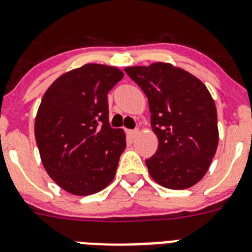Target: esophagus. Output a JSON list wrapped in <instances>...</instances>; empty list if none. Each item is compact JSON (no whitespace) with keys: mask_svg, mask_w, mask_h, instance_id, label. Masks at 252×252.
<instances>
[{"mask_svg":"<svg viewBox=\"0 0 252 252\" xmlns=\"http://www.w3.org/2000/svg\"><path fill=\"white\" fill-rule=\"evenodd\" d=\"M127 133H128V136L135 137V136H137V135H139V130H128Z\"/></svg>","mask_w":252,"mask_h":252,"instance_id":"esophagus-1","label":"esophagus"}]
</instances>
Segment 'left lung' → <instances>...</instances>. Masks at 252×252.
<instances>
[{
	"mask_svg": "<svg viewBox=\"0 0 252 252\" xmlns=\"http://www.w3.org/2000/svg\"><path fill=\"white\" fill-rule=\"evenodd\" d=\"M145 93L157 153L146 159L151 178L169 189H187L206 175L218 145L217 110L197 77L169 63L127 66Z\"/></svg>",
	"mask_w": 252,
	"mask_h": 252,
	"instance_id": "1",
	"label": "left lung"
}]
</instances>
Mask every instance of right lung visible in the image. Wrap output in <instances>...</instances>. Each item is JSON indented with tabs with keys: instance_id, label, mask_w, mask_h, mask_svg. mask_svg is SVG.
I'll return each instance as SVG.
<instances>
[{
	"instance_id": "right-lung-1",
	"label": "right lung",
	"mask_w": 252,
	"mask_h": 252,
	"mask_svg": "<svg viewBox=\"0 0 252 252\" xmlns=\"http://www.w3.org/2000/svg\"><path fill=\"white\" fill-rule=\"evenodd\" d=\"M124 73L86 64L46 90L35 119V139L49 177L74 195H90L115 178L126 136L108 122V92Z\"/></svg>"
}]
</instances>
